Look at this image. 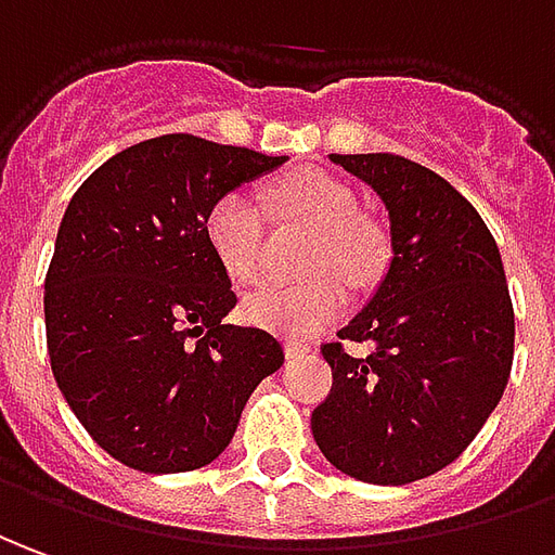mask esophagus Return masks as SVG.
<instances>
[{"mask_svg": "<svg viewBox=\"0 0 555 555\" xmlns=\"http://www.w3.org/2000/svg\"><path fill=\"white\" fill-rule=\"evenodd\" d=\"M286 359H296V357H305V353H311V344L308 341H286Z\"/></svg>", "mask_w": 555, "mask_h": 555, "instance_id": "esophagus-1", "label": "esophagus"}]
</instances>
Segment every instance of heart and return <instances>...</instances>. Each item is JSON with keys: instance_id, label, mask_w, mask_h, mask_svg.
<instances>
[{"instance_id": "1", "label": "heart", "mask_w": 555, "mask_h": 555, "mask_svg": "<svg viewBox=\"0 0 555 555\" xmlns=\"http://www.w3.org/2000/svg\"><path fill=\"white\" fill-rule=\"evenodd\" d=\"M274 202L293 217L317 227L308 269H335L362 284L384 266V235L357 217L353 190L320 168H299L271 190ZM205 238L214 259L235 284H254L262 254V214L244 190H229L205 214ZM347 293L341 281L323 271L305 284H269L250 293L241 314L247 323L281 335H314L344 314Z\"/></svg>"}]
</instances>
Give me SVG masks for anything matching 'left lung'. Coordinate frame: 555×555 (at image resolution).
<instances>
[{
  "mask_svg": "<svg viewBox=\"0 0 555 555\" xmlns=\"http://www.w3.org/2000/svg\"><path fill=\"white\" fill-rule=\"evenodd\" d=\"M328 159L380 196L392 256L338 332L372 353L323 344L332 392L311 431L338 472L401 487L447 468L495 411L514 362V305L495 238L441 175L396 154Z\"/></svg>",
  "mask_w": 555,
  "mask_h": 555,
  "instance_id": "left-lung-1",
  "label": "left lung"
}]
</instances>
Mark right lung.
I'll use <instances>...</instances> for the list:
<instances>
[{
    "instance_id": "1",
    "label": "right lung",
    "mask_w": 555,
    "mask_h": 555,
    "mask_svg": "<svg viewBox=\"0 0 555 555\" xmlns=\"http://www.w3.org/2000/svg\"><path fill=\"white\" fill-rule=\"evenodd\" d=\"M284 163L159 135L111 156L68 202L44 278L51 369L90 438L135 472L217 460L284 365L274 335L227 323L238 299L205 238L217 198Z\"/></svg>"
}]
</instances>
